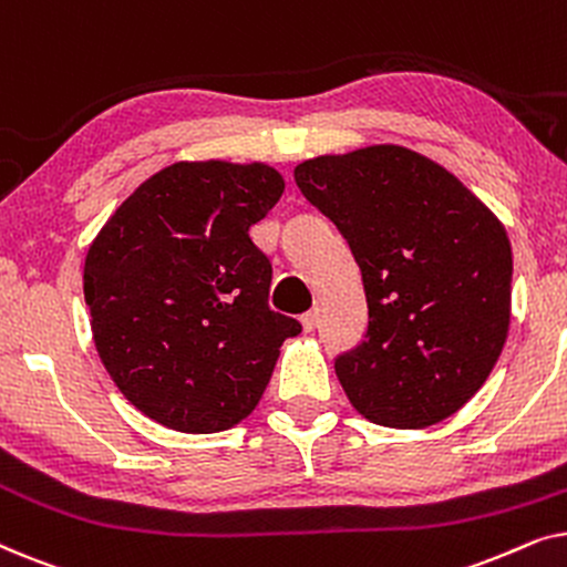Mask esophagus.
Masks as SVG:
<instances>
[{
  "label": "esophagus",
  "mask_w": 567,
  "mask_h": 567,
  "mask_svg": "<svg viewBox=\"0 0 567 567\" xmlns=\"http://www.w3.org/2000/svg\"><path fill=\"white\" fill-rule=\"evenodd\" d=\"M317 320H320V309H317V307L301 315V324H305L307 332H312L317 328Z\"/></svg>",
  "instance_id": "obj_1"
}]
</instances>
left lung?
Here are the masks:
<instances>
[{"instance_id": "left-lung-1", "label": "left lung", "mask_w": 567, "mask_h": 567, "mask_svg": "<svg viewBox=\"0 0 567 567\" xmlns=\"http://www.w3.org/2000/svg\"><path fill=\"white\" fill-rule=\"evenodd\" d=\"M293 181L361 268L369 328L336 374L371 423L425 429L491 377L508 336L503 224L436 162L394 144L297 165Z\"/></svg>"}]
</instances>
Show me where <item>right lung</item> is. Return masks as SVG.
I'll list each match as a JSON object with an SVG mask.
<instances>
[{
	"instance_id": "add662e5",
	"label": "right lung",
	"mask_w": 567,
	"mask_h": 567,
	"mask_svg": "<svg viewBox=\"0 0 567 567\" xmlns=\"http://www.w3.org/2000/svg\"><path fill=\"white\" fill-rule=\"evenodd\" d=\"M284 193L268 165L177 162L123 200L84 260L107 374L183 433L227 431L266 392L299 320L268 307L270 260L250 239Z\"/></svg>"
}]
</instances>
